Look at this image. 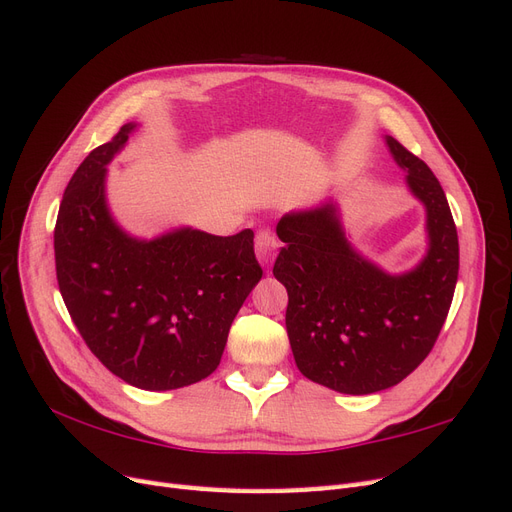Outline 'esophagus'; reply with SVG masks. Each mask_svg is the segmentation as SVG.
<instances>
[{
    "label": "esophagus",
    "mask_w": 512,
    "mask_h": 512,
    "mask_svg": "<svg viewBox=\"0 0 512 512\" xmlns=\"http://www.w3.org/2000/svg\"><path fill=\"white\" fill-rule=\"evenodd\" d=\"M277 237L269 228L258 230L256 232V258L262 267H269L273 258H275V250H277Z\"/></svg>",
    "instance_id": "obj_1"
}]
</instances>
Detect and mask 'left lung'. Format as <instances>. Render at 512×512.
<instances>
[{
	"label": "left lung",
	"instance_id": "8db88e82",
	"mask_svg": "<svg viewBox=\"0 0 512 512\" xmlns=\"http://www.w3.org/2000/svg\"><path fill=\"white\" fill-rule=\"evenodd\" d=\"M384 141L425 207L427 252L414 269L389 273L365 258L348 241L331 198L277 222L286 247L273 275L288 290L294 363L305 378L346 395L391 389L425 361L459 273L457 228L440 181L393 136Z\"/></svg>",
	"mask_w": 512,
	"mask_h": 512
}]
</instances>
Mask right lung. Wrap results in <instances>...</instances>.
<instances>
[{
	"mask_svg": "<svg viewBox=\"0 0 512 512\" xmlns=\"http://www.w3.org/2000/svg\"><path fill=\"white\" fill-rule=\"evenodd\" d=\"M136 123L76 168L59 205V292L89 350L136 389L173 391L220 365L247 294L260 282L254 232L232 237L181 226L153 239L123 230L106 200V166Z\"/></svg>",
	"mask_w": 512,
	"mask_h": 512,
	"instance_id": "add662e5",
	"label": "right lung"
}]
</instances>
